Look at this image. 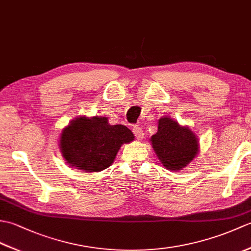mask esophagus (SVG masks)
I'll return each instance as SVG.
<instances>
[{"instance_id": "esophagus-1", "label": "esophagus", "mask_w": 251, "mask_h": 251, "mask_svg": "<svg viewBox=\"0 0 251 251\" xmlns=\"http://www.w3.org/2000/svg\"><path fill=\"white\" fill-rule=\"evenodd\" d=\"M132 131H134V134L136 136V138L138 140H142L143 139V130L141 127L139 126H135L134 129H132Z\"/></svg>"}]
</instances>
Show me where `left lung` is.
I'll return each mask as SVG.
<instances>
[{
  "label": "left lung",
  "instance_id": "left-lung-1",
  "mask_svg": "<svg viewBox=\"0 0 251 251\" xmlns=\"http://www.w3.org/2000/svg\"><path fill=\"white\" fill-rule=\"evenodd\" d=\"M157 123V132L150 139L153 150L165 168L180 172L199 154V138L189 126H181L169 116Z\"/></svg>",
  "mask_w": 251,
  "mask_h": 251
}]
</instances>
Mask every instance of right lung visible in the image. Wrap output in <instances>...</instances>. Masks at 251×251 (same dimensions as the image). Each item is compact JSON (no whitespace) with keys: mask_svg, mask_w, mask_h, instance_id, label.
Masks as SVG:
<instances>
[{"mask_svg":"<svg viewBox=\"0 0 251 251\" xmlns=\"http://www.w3.org/2000/svg\"><path fill=\"white\" fill-rule=\"evenodd\" d=\"M135 136L124 125H110L106 116L81 115L62 129L59 149L66 163L86 173H99L111 166L124 143Z\"/></svg>","mask_w":251,"mask_h":251,"instance_id":"right-lung-1","label":"right lung"}]
</instances>
